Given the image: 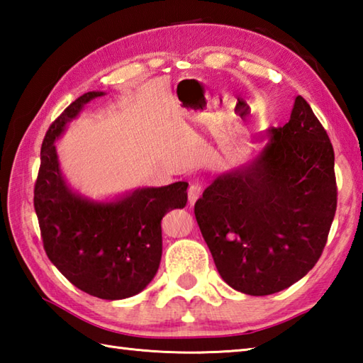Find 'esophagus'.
<instances>
[{"label": "esophagus", "instance_id": "1", "mask_svg": "<svg viewBox=\"0 0 363 363\" xmlns=\"http://www.w3.org/2000/svg\"><path fill=\"white\" fill-rule=\"evenodd\" d=\"M201 194H203V184H199V182L191 184L190 189H189V203H190V206H194L196 203V199L201 196Z\"/></svg>", "mask_w": 363, "mask_h": 363}]
</instances>
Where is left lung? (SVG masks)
I'll return each instance as SVG.
<instances>
[{"label": "left lung", "instance_id": "obj_1", "mask_svg": "<svg viewBox=\"0 0 363 363\" xmlns=\"http://www.w3.org/2000/svg\"><path fill=\"white\" fill-rule=\"evenodd\" d=\"M268 137L250 167L218 176L195 204L223 281L251 296L281 291L311 272L337 209L333 143L303 96Z\"/></svg>", "mask_w": 363, "mask_h": 363}]
</instances>
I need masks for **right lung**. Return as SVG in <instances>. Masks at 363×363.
<instances>
[{
  "label": "right lung",
  "instance_id": "right-lung-1",
  "mask_svg": "<svg viewBox=\"0 0 363 363\" xmlns=\"http://www.w3.org/2000/svg\"><path fill=\"white\" fill-rule=\"evenodd\" d=\"M87 91L52 121L42 143L34 209L46 256L79 290L101 299L140 293L156 276L162 257L160 221L187 204V182L134 190L111 203H95L67 186L56 138L90 99Z\"/></svg>",
  "mask_w": 363,
  "mask_h": 363
}]
</instances>
